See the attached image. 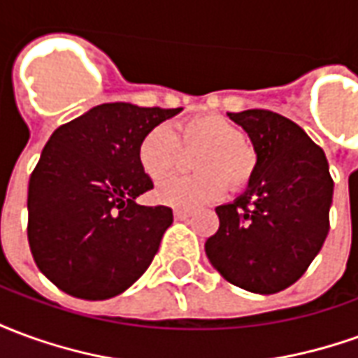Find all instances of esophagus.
<instances>
[{
    "label": "esophagus",
    "mask_w": 358,
    "mask_h": 358,
    "mask_svg": "<svg viewBox=\"0 0 358 358\" xmlns=\"http://www.w3.org/2000/svg\"><path fill=\"white\" fill-rule=\"evenodd\" d=\"M189 215H192V213L186 209H174V218H176V220H186Z\"/></svg>",
    "instance_id": "esophagus-1"
}]
</instances>
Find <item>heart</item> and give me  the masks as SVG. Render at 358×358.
Here are the masks:
<instances>
[{"label": "heart", "instance_id": "b5f03b06", "mask_svg": "<svg viewBox=\"0 0 358 358\" xmlns=\"http://www.w3.org/2000/svg\"><path fill=\"white\" fill-rule=\"evenodd\" d=\"M185 153H195L197 174L171 178L157 187V199L172 207H199L217 201L224 194L241 192L249 186L259 166V155L243 130L222 115H197L176 126V136L166 126H153L138 143V163L153 182L164 180L178 171Z\"/></svg>", "mask_w": 358, "mask_h": 358}]
</instances>
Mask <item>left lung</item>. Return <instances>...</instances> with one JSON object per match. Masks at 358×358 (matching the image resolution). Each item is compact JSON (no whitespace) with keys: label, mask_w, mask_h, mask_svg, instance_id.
<instances>
[{"label":"left lung","mask_w":358,"mask_h":358,"mask_svg":"<svg viewBox=\"0 0 358 358\" xmlns=\"http://www.w3.org/2000/svg\"><path fill=\"white\" fill-rule=\"evenodd\" d=\"M228 117L249 134L259 166L245 194L217 207L205 253L230 284L270 295L295 284L322 249L334 180L322 149L289 118L266 109Z\"/></svg>","instance_id":"obj_1"}]
</instances>
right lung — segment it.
Listing matches in <instances>:
<instances>
[{
	"mask_svg": "<svg viewBox=\"0 0 358 358\" xmlns=\"http://www.w3.org/2000/svg\"><path fill=\"white\" fill-rule=\"evenodd\" d=\"M178 109L103 103L59 126L28 182V243L61 292L99 301L149 268L172 209L136 197L153 187L138 163L143 134Z\"/></svg>",
	"mask_w": 358,
	"mask_h": 358,
	"instance_id": "1",
	"label": "right lung"
}]
</instances>
